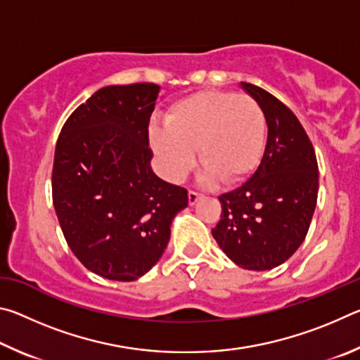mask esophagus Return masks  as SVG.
<instances>
[{
	"label": "esophagus",
	"mask_w": 360,
	"mask_h": 360,
	"mask_svg": "<svg viewBox=\"0 0 360 360\" xmlns=\"http://www.w3.org/2000/svg\"><path fill=\"white\" fill-rule=\"evenodd\" d=\"M203 197V195L202 193H200V192H195V191H191V192H188V203H191V205H195V203H197L198 202V200L200 198H202Z\"/></svg>",
	"instance_id": "1"
}]
</instances>
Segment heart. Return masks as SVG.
<instances>
[{
  "label": "heart",
  "mask_w": 360,
  "mask_h": 360,
  "mask_svg": "<svg viewBox=\"0 0 360 360\" xmlns=\"http://www.w3.org/2000/svg\"><path fill=\"white\" fill-rule=\"evenodd\" d=\"M150 146L168 179L179 181L198 149L203 181L238 184L257 168L265 144V115L257 101L227 90H202L169 106L165 127H152Z\"/></svg>",
  "instance_id": "heart-1"
}]
</instances>
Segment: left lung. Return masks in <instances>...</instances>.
Masks as SVG:
<instances>
[{
	"instance_id": "8db88e82",
	"label": "left lung",
	"mask_w": 360,
	"mask_h": 360,
	"mask_svg": "<svg viewBox=\"0 0 360 360\" xmlns=\"http://www.w3.org/2000/svg\"><path fill=\"white\" fill-rule=\"evenodd\" d=\"M241 85L265 114L266 146L249 181L219 197L222 212L211 233L236 265L264 271L288 260L307 236L318 202L319 169L297 115L262 87Z\"/></svg>"
}]
</instances>
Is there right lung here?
Listing matches in <instances>:
<instances>
[{"mask_svg":"<svg viewBox=\"0 0 360 360\" xmlns=\"http://www.w3.org/2000/svg\"><path fill=\"white\" fill-rule=\"evenodd\" d=\"M158 85L100 89L60 131L52 202L72 254L112 281H135L154 266L169 240L187 188L152 172L149 120Z\"/></svg>","mask_w":360,"mask_h":360,"instance_id":"right-lung-1","label":"right lung"}]
</instances>
